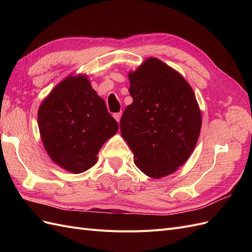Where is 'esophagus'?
<instances>
[{
	"label": "esophagus",
	"mask_w": 252,
	"mask_h": 252,
	"mask_svg": "<svg viewBox=\"0 0 252 252\" xmlns=\"http://www.w3.org/2000/svg\"><path fill=\"white\" fill-rule=\"evenodd\" d=\"M121 117H122V112H118V113H114V114H113V118L116 119L118 122H120Z\"/></svg>",
	"instance_id": "obj_1"
}]
</instances>
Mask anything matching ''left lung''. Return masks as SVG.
<instances>
[{"label": "left lung", "mask_w": 252, "mask_h": 252, "mask_svg": "<svg viewBox=\"0 0 252 252\" xmlns=\"http://www.w3.org/2000/svg\"><path fill=\"white\" fill-rule=\"evenodd\" d=\"M133 98L121 118V133L134 164L152 179L184 165L199 139L202 114L192 88L177 70L149 58L128 73Z\"/></svg>", "instance_id": "obj_1"}]
</instances>
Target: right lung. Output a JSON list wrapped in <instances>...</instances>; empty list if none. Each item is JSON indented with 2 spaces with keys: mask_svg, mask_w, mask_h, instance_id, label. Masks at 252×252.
<instances>
[{
  "mask_svg": "<svg viewBox=\"0 0 252 252\" xmlns=\"http://www.w3.org/2000/svg\"><path fill=\"white\" fill-rule=\"evenodd\" d=\"M41 139L50 158L81 173L93 167L102 145L119 124L86 75H69L52 89L37 112Z\"/></svg>",
  "mask_w": 252,
  "mask_h": 252,
  "instance_id": "obj_1",
  "label": "right lung"
}]
</instances>
